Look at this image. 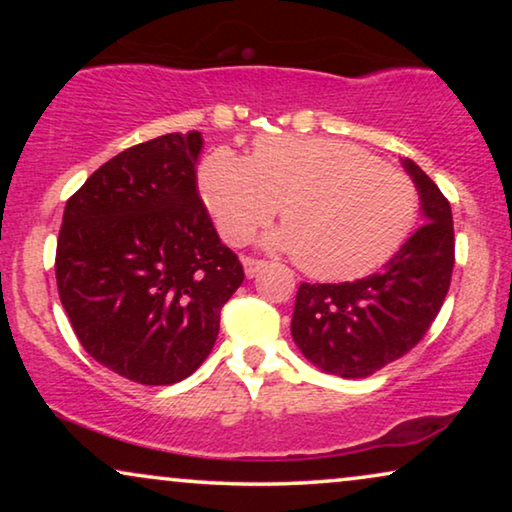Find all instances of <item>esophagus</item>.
<instances>
[{"label":"esophagus","instance_id":"obj_1","mask_svg":"<svg viewBox=\"0 0 512 512\" xmlns=\"http://www.w3.org/2000/svg\"><path fill=\"white\" fill-rule=\"evenodd\" d=\"M242 263H244V272H247V277H254L256 272L265 265V261H261V258H251V256L242 258Z\"/></svg>","mask_w":512,"mask_h":512}]
</instances>
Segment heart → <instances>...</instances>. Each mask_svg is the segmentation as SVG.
I'll use <instances>...</instances> for the list:
<instances>
[{
  "instance_id": "obj_1",
  "label": "heart",
  "mask_w": 512,
  "mask_h": 512,
  "mask_svg": "<svg viewBox=\"0 0 512 512\" xmlns=\"http://www.w3.org/2000/svg\"><path fill=\"white\" fill-rule=\"evenodd\" d=\"M198 188L219 235L247 242L282 205L272 242L317 279H354L389 261L408 240L419 191L408 174L361 146L326 137H258L249 158L216 146Z\"/></svg>"
}]
</instances>
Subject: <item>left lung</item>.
<instances>
[{
    "instance_id": "left-lung-1",
    "label": "left lung",
    "mask_w": 512,
    "mask_h": 512,
    "mask_svg": "<svg viewBox=\"0 0 512 512\" xmlns=\"http://www.w3.org/2000/svg\"><path fill=\"white\" fill-rule=\"evenodd\" d=\"M424 221L380 272L356 282H303L291 335L305 359L340 377H368L424 338L450 289L454 226L450 202L410 158Z\"/></svg>"
}]
</instances>
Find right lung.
<instances>
[{"label":"right lung","instance_id":"1","mask_svg":"<svg viewBox=\"0 0 512 512\" xmlns=\"http://www.w3.org/2000/svg\"><path fill=\"white\" fill-rule=\"evenodd\" d=\"M200 132L125 149L67 200L55 279L83 349L146 387L198 370L244 270L221 244L195 163Z\"/></svg>","mask_w":512,"mask_h":512}]
</instances>
